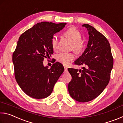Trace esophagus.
I'll list each match as a JSON object with an SVG mask.
<instances>
[{"label": "esophagus", "instance_id": "34e87169", "mask_svg": "<svg viewBox=\"0 0 123 123\" xmlns=\"http://www.w3.org/2000/svg\"><path fill=\"white\" fill-rule=\"evenodd\" d=\"M64 72H65V73L68 72V69H67V68L66 67L64 66Z\"/></svg>", "mask_w": 123, "mask_h": 123}]
</instances>
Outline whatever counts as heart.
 <instances>
[{
    "label": "heart",
    "instance_id": "obj_1",
    "mask_svg": "<svg viewBox=\"0 0 123 123\" xmlns=\"http://www.w3.org/2000/svg\"><path fill=\"white\" fill-rule=\"evenodd\" d=\"M64 36L71 40L72 49L76 54H80L84 50L85 46V42L82 40V35L75 27L68 28L64 33ZM51 45L54 50H56L58 46V38L56 36H53L51 39ZM75 55L73 53L62 52L57 55L56 59L59 62L64 65H68L74 59Z\"/></svg>",
    "mask_w": 123,
    "mask_h": 123
}]
</instances>
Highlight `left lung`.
I'll return each instance as SVG.
<instances>
[{
	"instance_id": "1",
	"label": "left lung",
	"mask_w": 123,
	"mask_h": 123,
	"mask_svg": "<svg viewBox=\"0 0 123 123\" xmlns=\"http://www.w3.org/2000/svg\"><path fill=\"white\" fill-rule=\"evenodd\" d=\"M82 26L88 31L89 41L74 64L84 67L82 70L68 68L72 79L68 88L72 98L86 103L98 97L109 84L113 58L107 39L92 26L87 24Z\"/></svg>"
}]
</instances>
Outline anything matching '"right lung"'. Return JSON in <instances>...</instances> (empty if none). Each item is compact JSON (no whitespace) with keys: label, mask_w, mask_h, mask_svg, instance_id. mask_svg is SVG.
I'll return each instance as SVG.
<instances>
[{"label":"right lung","mask_w":123,"mask_h":123,"mask_svg":"<svg viewBox=\"0 0 123 123\" xmlns=\"http://www.w3.org/2000/svg\"><path fill=\"white\" fill-rule=\"evenodd\" d=\"M66 23H38L20 35L12 55L14 76L23 91L35 99L48 97L64 71L56 62L51 67L43 66L44 58L54 53L51 39L65 26Z\"/></svg>","instance_id":"1"}]
</instances>
